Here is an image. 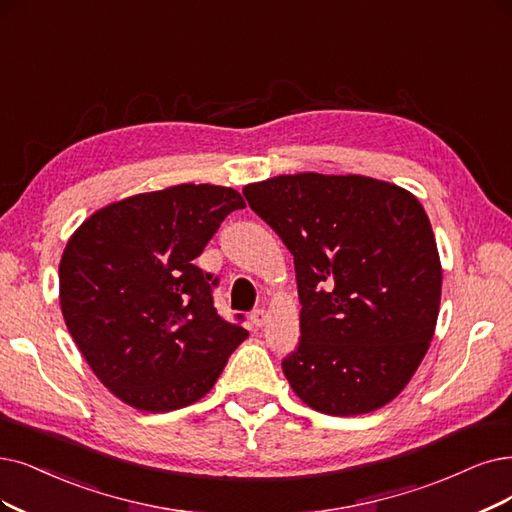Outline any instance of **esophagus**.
Segmentation results:
<instances>
[{
	"mask_svg": "<svg viewBox=\"0 0 512 512\" xmlns=\"http://www.w3.org/2000/svg\"><path fill=\"white\" fill-rule=\"evenodd\" d=\"M266 320H268V312L266 310H253L251 312V323H253V327L255 329H259V327H263V325H266Z\"/></svg>",
	"mask_w": 512,
	"mask_h": 512,
	"instance_id": "1",
	"label": "esophagus"
}]
</instances>
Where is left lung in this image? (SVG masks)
Returning a JSON list of instances; mask_svg holds the SVG:
<instances>
[{
	"mask_svg": "<svg viewBox=\"0 0 512 512\" xmlns=\"http://www.w3.org/2000/svg\"><path fill=\"white\" fill-rule=\"evenodd\" d=\"M295 261L293 392L327 415H361L403 392L432 342L443 268L407 189L363 175H278L242 189Z\"/></svg>",
	"mask_w": 512,
	"mask_h": 512,
	"instance_id": "obj_1",
	"label": "left lung"
}]
</instances>
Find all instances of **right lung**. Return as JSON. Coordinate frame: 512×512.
Listing matches in <instances>:
<instances>
[{"label":"right lung","instance_id":"right-lung-1","mask_svg":"<svg viewBox=\"0 0 512 512\" xmlns=\"http://www.w3.org/2000/svg\"><path fill=\"white\" fill-rule=\"evenodd\" d=\"M236 208L232 187L183 183L111 202L71 234L59 266L65 325L122 403L166 413L200 401L249 337L217 314V278L194 266Z\"/></svg>","mask_w":512,"mask_h":512}]
</instances>
